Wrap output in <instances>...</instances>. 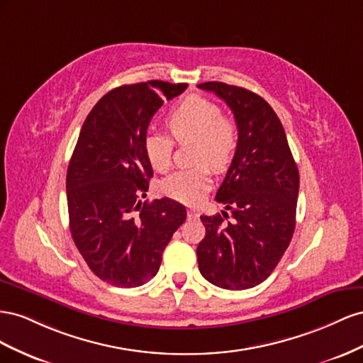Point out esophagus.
Returning a JSON list of instances; mask_svg holds the SVG:
<instances>
[{"label":"esophagus","mask_w":363,"mask_h":363,"mask_svg":"<svg viewBox=\"0 0 363 363\" xmlns=\"http://www.w3.org/2000/svg\"><path fill=\"white\" fill-rule=\"evenodd\" d=\"M196 217H198V213L194 210H189V219H196Z\"/></svg>","instance_id":"34e87169"}]
</instances>
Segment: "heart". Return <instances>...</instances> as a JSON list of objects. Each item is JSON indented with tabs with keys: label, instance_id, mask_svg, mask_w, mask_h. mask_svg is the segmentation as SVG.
<instances>
[{
	"label": "heart",
	"instance_id": "heart-1",
	"mask_svg": "<svg viewBox=\"0 0 363 363\" xmlns=\"http://www.w3.org/2000/svg\"><path fill=\"white\" fill-rule=\"evenodd\" d=\"M217 103L190 96L176 105L167 116V126L173 138L194 143L193 162L199 167L170 174L162 182V191L179 202L199 203L211 185V172H225L240 143V129L234 118L222 116ZM174 143L170 135L150 132L144 138V153L157 172H167L172 165Z\"/></svg>",
	"mask_w": 363,
	"mask_h": 363
}]
</instances>
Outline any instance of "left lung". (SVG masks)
I'll list each match as a JSON object with an SVG mask.
<instances>
[{
	"instance_id": "8db88e82",
	"label": "left lung",
	"mask_w": 363,
	"mask_h": 363,
	"mask_svg": "<svg viewBox=\"0 0 363 363\" xmlns=\"http://www.w3.org/2000/svg\"><path fill=\"white\" fill-rule=\"evenodd\" d=\"M198 88L220 97L240 129L239 147L216 194L232 219L227 211L201 216L199 271L217 287L243 291L272 274L292 240L299 173L283 124L263 97L222 82Z\"/></svg>"
}]
</instances>
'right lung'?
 <instances>
[{
    "instance_id": "right-lung-1",
    "label": "right lung",
    "mask_w": 363,
    "mask_h": 363,
    "mask_svg": "<svg viewBox=\"0 0 363 363\" xmlns=\"http://www.w3.org/2000/svg\"><path fill=\"white\" fill-rule=\"evenodd\" d=\"M187 84L149 80L103 96L82 126L67 172L69 230L100 279L138 287L157 275L187 210L169 198L141 202L153 176L144 153L149 123Z\"/></svg>"
}]
</instances>
